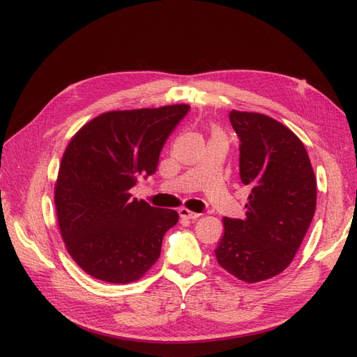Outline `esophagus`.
<instances>
[{
    "label": "esophagus",
    "mask_w": 357,
    "mask_h": 357,
    "mask_svg": "<svg viewBox=\"0 0 357 357\" xmlns=\"http://www.w3.org/2000/svg\"><path fill=\"white\" fill-rule=\"evenodd\" d=\"M178 215L181 216V218H186V220H197V218H199V213L190 212L189 208H186V207L178 208Z\"/></svg>",
    "instance_id": "34e87169"
}]
</instances>
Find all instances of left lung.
I'll return each mask as SVG.
<instances>
[{"instance_id":"1","label":"left lung","mask_w":357,"mask_h":357,"mask_svg":"<svg viewBox=\"0 0 357 357\" xmlns=\"http://www.w3.org/2000/svg\"><path fill=\"white\" fill-rule=\"evenodd\" d=\"M239 137V177L251 188L247 218H224L215 250L236 279L256 283L284 271L297 253L317 207V180L303 142L266 115L230 112Z\"/></svg>"}]
</instances>
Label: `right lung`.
Listing matches in <instances>:
<instances>
[{
  "label": "right lung",
  "instance_id": "obj_1",
  "mask_svg": "<svg viewBox=\"0 0 357 357\" xmlns=\"http://www.w3.org/2000/svg\"><path fill=\"white\" fill-rule=\"evenodd\" d=\"M189 109L102 113L66 146L54 190L59 227L68 253L95 279L135 282L159 259L178 213L137 202L130 189L158 169L165 142Z\"/></svg>",
  "mask_w": 357,
  "mask_h": 357
}]
</instances>
